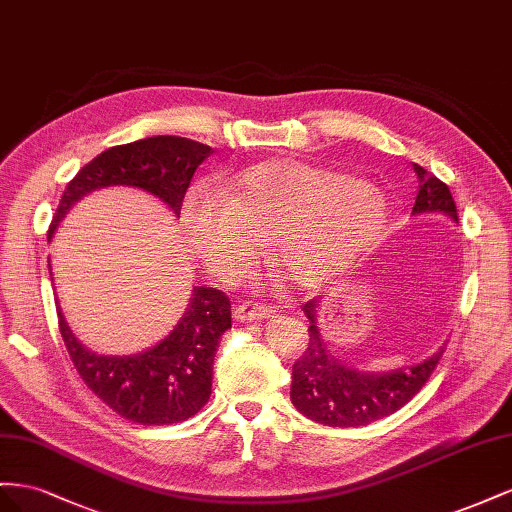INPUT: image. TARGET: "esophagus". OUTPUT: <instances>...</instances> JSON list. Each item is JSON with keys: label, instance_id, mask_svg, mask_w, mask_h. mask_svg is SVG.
I'll return each instance as SVG.
<instances>
[{"label": "esophagus", "instance_id": "obj_1", "mask_svg": "<svg viewBox=\"0 0 512 512\" xmlns=\"http://www.w3.org/2000/svg\"><path fill=\"white\" fill-rule=\"evenodd\" d=\"M270 313L272 311L268 309V306H261V304L242 302V304L233 306V317L242 321V324H248V321H261V319L270 317Z\"/></svg>", "mask_w": 512, "mask_h": 512}]
</instances>
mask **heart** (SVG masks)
Listing matches in <instances>:
<instances>
[{
  "label": "heart",
  "instance_id": "b5f03b06",
  "mask_svg": "<svg viewBox=\"0 0 512 512\" xmlns=\"http://www.w3.org/2000/svg\"><path fill=\"white\" fill-rule=\"evenodd\" d=\"M223 188L193 182L180 218L201 264L227 281L253 266L259 236L291 285L321 287L382 236L388 221L375 184L300 158L259 160L227 173Z\"/></svg>",
  "mask_w": 512,
  "mask_h": 512
}]
</instances>
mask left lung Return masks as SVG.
Here are the masks:
<instances>
[{
  "label": "left lung",
  "mask_w": 512,
  "mask_h": 512,
  "mask_svg": "<svg viewBox=\"0 0 512 512\" xmlns=\"http://www.w3.org/2000/svg\"><path fill=\"white\" fill-rule=\"evenodd\" d=\"M414 171L418 175V195L412 214H444L452 223H459L448 186L416 163ZM317 309L319 300L306 302L302 309L311 321V343L291 369L289 397L300 414L319 425L362 427L394 414L425 386L444 354V347H440L427 360L390 371L356 369L330 354Z\"/></svg>",
  "instance_id": "obj_1"
}]
</instances>
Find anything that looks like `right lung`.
<instances>
[{"label":"right lung","mask_w":512,"mask_h":512,"mask_svg":"<svg viewBox=\"0 0 512 512\" xmlns=\"http://www.w3.org/2000/svg\"><path fill=\"white\" fill-rule=\"evenodd\" d=\"M212 152L210 145L171 135L105 150L68 182L53 216L49 242L75 203L107 186L139 188L180 218L182 197L193 173ZM55 304L72 364L85 386L113 412L139 425H173L195 416L208 403L216 347L231 328V304L223 291L195 285L184 315L167 337L128 356L87 349L70 330L60 302Z\"/></svg>","instance_id":"right-lung-1"}]
</instances>
